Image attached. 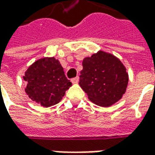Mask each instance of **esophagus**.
Returning <instances> with one entry per match:
<instances>
[{
	"mask_svg": "<svg viewBox=\"0 0 155 155\" xmlns=\"http://www.w3.org/2000/svg\"><path fill=\"white\" fill-rule=\"evenodd\" d=\"M71 82L73 83V84H77L78 82H79V77H74L73 78L72 80H71Z\"/></svg>",
	"mask_w": 155,
	"mask_h": 155,
	"instance_id": "34e87169",
	"label": "esophagus"
}]
</instances>
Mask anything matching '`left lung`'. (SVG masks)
Masks as SVG:
<instances>
[{
  "mask_svg": "<svg viewBox=\"0 0 155 155\" xmlns=\"http://www.w3.org/2000/svg\"><path fill=\"white\" fill-rule=\"evenodd\" d=\"M80 85L93 103L108 107L120 101L129 81L126 69L114 55L99 51L82 62Z\"/></svg>",
  "mask_w": 155,
  "mask_h": 155,
  "instance_id": "1",
  "label": "left lung"
}]
</instances>
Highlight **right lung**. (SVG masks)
Wrapping results in <instances>:
<instances>
[{
    "instance_id": "1",
    "label": "right lung",
    "mask_w": 155,
    "mask_h": 155,
    "mask_svg": "<svg viewBox=\"0 0 155 155\" xmlns=\"http://www.w3.org/2000/svg\"><path fill=\"white\" fill-rule=\"evenodd\" d=\"M24 80L27 82L26 94L33 101L44 107L59 103L71 86L64 75V70L54 57L43 58L35 61L25 71Z\"/></svg>"
}]
</instances>
